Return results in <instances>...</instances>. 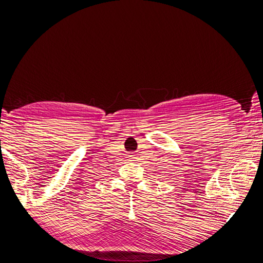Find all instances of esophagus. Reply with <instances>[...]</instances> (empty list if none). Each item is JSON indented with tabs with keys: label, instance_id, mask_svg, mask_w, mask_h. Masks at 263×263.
Instances as JSON below:
<instances>
[{
	"label": "esophagus",
	"instance_id": "obj_1",
	"mask_svg": "<svg viewBox=\"0 0 263 263\" xmlns=\"http://www.w3.org/2000/svg\"><path fill=\"white\" fill-rule=\"evenodd\" d=\"M129 161H136V156H134V155H129Z\"/></svg>",
	"mask_w": 263,
	"mask_h": 263
}]
</instances>
